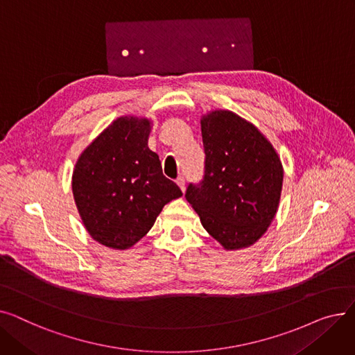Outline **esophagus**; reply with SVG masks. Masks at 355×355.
<instances>
[{
    "label": "esophagus",
    "mask_w": 355,
    "mask_h": 355,
    "mask_svg": "<svg viewBox=\"0 0 355 355\" xmlns=\"http://www.w3.org/2000/svg\"><path fill=\"white\" fill-rule=\"evenodd\" d=\"M175 182H177V185L180 187V190L184 193L185 191V180L182 177H180V178H177Z\"/></svg>",
    "instance_id": "esophagus-1"
}]
</instances>
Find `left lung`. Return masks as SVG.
<instances>
[{
	"label": "left lung",
	"instance_id": "1",
	"mask_svg": "<svg viewBox=\"0 0 355 355\" xmlns=\"http://www.w3.org/2000/svg\"><path fill=\"white\" fill-rule=\"evenodd\" d=\"M206 171L185 198L202 227L226 250L245 249L262 237L281 201L284 166L269 139L232 110L202 115Z\"/></svg>",
	"mask_w": 355,
	"mask_h": 355
}]
</instances>
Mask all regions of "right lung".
Here are the masks:
<instances>
[{
    "instance_id": "obj_1",
    "label": "right lung",
    "mask_w": 355,
    "mask_h": 355,
    "mask_svg": "<svg viewBox=\"0 0 355 355\" xmlns=\"http://www.w3.org/2000/svg\"><path fill=\"white\" fill-rule=\"evenodd\" d=\"M153 122L121 116L80 154L71 175L74 202L98 243L126 250L151 227L166 202L182 196L148 148Z\"/></svg>"
}]
</instances>
